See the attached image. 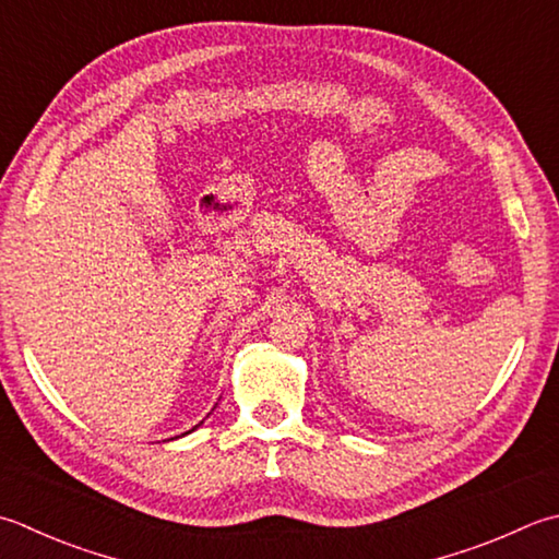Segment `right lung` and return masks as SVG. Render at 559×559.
<instances>
[{"label":"right lung","mask_w":559,"mask_h":559,"mask_svg":"<svg viewBox=\"0 0 559 559\" xmlns=\"http://www.w3.org/2000/svg\"><path fill=\"white\" fill-rule=\"evenodd\" d=\"M199 426H201V424H199ZM193 429H195V426H193ZM193 429H191V431H193Z\"/></svg>","instance_id":"add662e5"}]
</instances>
